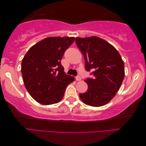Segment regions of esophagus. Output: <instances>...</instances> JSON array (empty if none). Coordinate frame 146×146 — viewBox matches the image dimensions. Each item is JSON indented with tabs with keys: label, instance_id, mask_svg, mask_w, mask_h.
<instances>
[{
	"label": "esophagus",
	"instance_id": "34e87169",
	"mask_svg": "<svg viewBox=\"0 0 146 146\" xmlns=\"http://www.w3.org/2000/svg\"><path fill=\"white\" fill-rule=\"evenodd\" d=\"M76 80L77 81V82H80V81L82 80V78H81L80 76H78L77 77H76Z\"/></svg>",
	"mask_w": 146,
	"mask_h": 146
}]
</instances>
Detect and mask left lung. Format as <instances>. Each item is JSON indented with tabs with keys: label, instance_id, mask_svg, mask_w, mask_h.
Listing matches in <instances>:
<instances>
[{
	"label": "left lung",
	"instance_id": "obj_1",
	"mask_svg": "<svg viewBox=\"0 0 146 146\" xmlns=\"http://www.w3.org/2000/svg\"><path fill=\"white\" fill-rule=\"evenodd\" d=\"M76 43L85 61V69L93 70L92 78L85 80L88 89L80 94L87 106L101 107L115 96L125 76L124 62L117 50L96 36L76 37Z\"/></svg>",
	"mask_w": 146,
	"mask_h": 146
}]
</instances>
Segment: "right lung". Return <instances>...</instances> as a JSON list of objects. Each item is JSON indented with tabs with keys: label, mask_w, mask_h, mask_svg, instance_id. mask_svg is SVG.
Returning a JSON list of instances; mask_svg holds the SVG:
<instances>
[{
	"label": "right lung",
	"mask_w": 146,
	"mask_h": 146,
	"mask_svg": "<svg viewBox=\"0 0 146 146\" xmlns=\"http://www.w3.org/2000/svg\"><path fill=\"white\" fill-rule=\"evenodd\" d=\"M74 37H49L28 50L21 63L23 82L28 93L42 105L61 101L67 85L75 78L64 72L61 64L64 52Z\"/></svg>",
	"instance_id": "obj_1"
}]
</instances>
